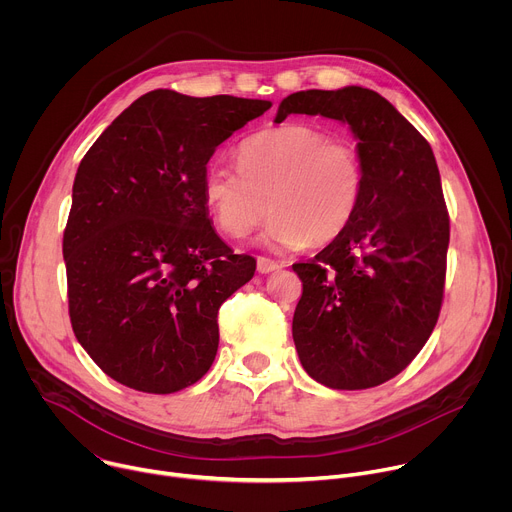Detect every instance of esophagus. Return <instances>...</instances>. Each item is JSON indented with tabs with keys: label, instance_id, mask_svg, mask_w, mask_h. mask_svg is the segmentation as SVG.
I'll return each instance as SVG.
<instances>
[{
	"label": "esophagus",
	"instance_id": "esophagus-1",
	"mask_svg": "<svg viewBox=\"0 0 512 512\" xmlns=\"http://www.w3.org/2000/svg\"><path fill=\"white\" fill-rule=\"evenodd\" d=\"M277 269H281L279 261H273V259H267V257H257V271L259 273H271V271H277Z\"/></svg>",
	"mask_w": 512,
	"mask_h": 512
}]
</instances>
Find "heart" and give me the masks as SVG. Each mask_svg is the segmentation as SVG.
<instances>
[{
  "mask_svg": "<svg viewBox=\"0 0 512 512\" xmlns=\"http://www.w3.org/2000/svg\"><path fill=\"white\" fill-rule=\"evenodd\" d=\"M364 192L358 150L324 131L287 123L257 131L237 150V168L214 160L202 178V196L223 233L247 237L267 214L261 241L271 249H298L338 239L354 221Z\"/></svg>",
  "mask_w": 512,
  "mask_h": 512,
  "instance_id": "heart-1",
  "label": "heart"
}]
</instances>
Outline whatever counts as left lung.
<instances>
[{"label": "left lung", "mask_w": 512, "mask_h": 512, "mask_svg": "<svg viewBox=\"0 0 512 512\" xmlns=\"http://www.w3.org/2000/svg\"><path fill=\"white\" fill-rule=\"evenodd\" d=\"M291 113L348 123L364 168L350 227L308 263L291 334L306 373L330 389H371L419 354L442 310L450 216L427 139L379 93L300 91Z\"/></svg>", "instance_id": "1"}]
</instances>
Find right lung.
Returning <instances> with one entry per match:
<instances>
[{"label":"right lung","instance_id":"obj_1","mask_svg":"<svg viewBox=\"0 0 512 512\" xmlns=\"http://www.w3.org/2000/svg\"><path fill=\"white\" fill-rule=\"evenodd\" d=\"M269 101L158 89L91 145L72 184L62 255L77 340L117 383L154 395L194 385L218 350V308L255 273L210 225L214 150Z\"/></svg>","mask_w":512,"mask_h":512}]
</instances>
